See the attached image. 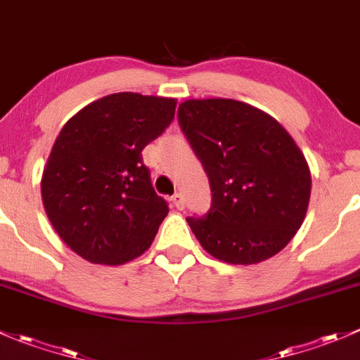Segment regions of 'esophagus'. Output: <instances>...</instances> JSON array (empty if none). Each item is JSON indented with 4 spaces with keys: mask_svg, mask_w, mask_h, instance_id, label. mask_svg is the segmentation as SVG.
<instances>
[{
    "mask_svg": "<svg viewBox=\"0 0 360 360\" xmlns=\"http://www.w3.org/2000/svg\"><path fill=\"white\" fill-rule=\"evenodd\" d=\"M172 202H174V205L177 207V209H184V198H183V195H181V193L174 195Z\"/></svg>",
    "mask_w": 360,
    "mask_h": 360,
    "instance_id": "obj_1",
    "label": "esophagus"
}]
</instances>
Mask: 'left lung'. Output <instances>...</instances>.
Returning a JSON list of instances; mask_svg holds the SVG:
<instances>
[{
    "instance_id": "1",
    "label": "left lung",
    "mask_w": 360,
    "mask_h": 360,
    "mask_svg": "<svg viewBox=\"0 0 360 360\" xmlns=\"http://www.w3.org/2000/svg\"><path fill=\"white\" fill-rule=\"evenodd\" d=\"M179 123L209 176L212 205L188 217L210 256L256 264L281 252L307 216L311 174L291 134L268 112L233 99H190Z\"/></svg>"
}]
</instances>
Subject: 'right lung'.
<instances>
[{
	"label": "right lung",
	"mask_w": 360,
	"mask_h": 360,
	"mask_svg": "<svg viewBox=\"0 0 360 360\" xmlns=\"http://www.w3.org/2000/svg\"><path fill=\"white\" fill-rule=\"evenodd\" d=\"M176 104L111 94L71 116L57 136L43 169V205L83 259L123 264L150 249L169 207L155 193L141 151L169 127Z\"/></svg>",
	"instance_id": "obj_1"
}]
</instances>
